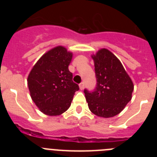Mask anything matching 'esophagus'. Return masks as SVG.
Masks as SVG:
<instances>
[{
    "label": "esophagus",
    "mask_w": 157,
    "mask_h": 157,
    "mask_svg": "<svg viewBox=\"0 0 157 157\" xmlns=\"http://www.w3.org/2000/svg\"><path fill=\"white\" fill-rule=\"evenodd\" d=\"M79 88L81 90H82L83 89H84V82H81L79 84Z\"/></svg>",
    "instance_id": "1"
}]
</instances>
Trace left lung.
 Masks as SVG:
<instances>
[{"label": "left lung", "instance_id": "left-lung-1", "mask_svg": "<svg viewBox=\"0 0 157 157\" xmlns=\"http://www.w3.org/2000/svg\"><path fill=\"white\" fill-rule=\"evenodd\" d=\"M97 86L84 90L90 110L99 117L111 118L124 109L132 98L134 84L120 60L107 48L93 54Z\"/></svg>", "mask_w": 157, "mask_h": 157}]
</instances>
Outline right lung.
Masks as SVG:
<instances>
[{
	"label": "right lung",
	"mask_w": 157,
	"mask_h": 157,
	"mask_svg": "<svg viewBox=\"0 0 157 157\" xmlns=\"http://www.w3.org/2000/svg\"><path fill=\"white\" fill-rule=\"evenodd\" d=\"M72 52L59 45L45 52L34 64L27 78L30 97L44 114L61 115L71 106L75 93L79 90L72 81L68 66Z\"/></svg>",
	"instance_id": "add662e5"
}]
</instances>
